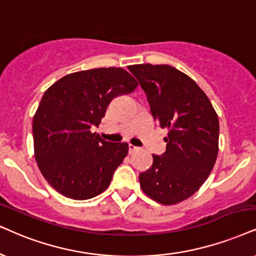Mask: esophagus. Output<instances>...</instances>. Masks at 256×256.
I'll list each match as a JSON object with an SVG mask.
<instances>
[{
  "instance_id": "obj_1",
  "label": "esophagus",
  "mask_w": 256,
  "mask_h": 256,
  "mask_svg": "<svg viewBox=\"0 0 256 256\" xmlns=\"http://www.w3.org/2000/svg\"><path fill=\"white\" fill-rule=\"evenodd\" d=\"M138 150H139V148L134 146V145H132V144H128V154H134V152L138 151Z\"/></svg>"
}]
</instances>
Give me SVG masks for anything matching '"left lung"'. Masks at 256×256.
<instances>
[{"label": "left lung", "instance_id": "obj_1", "mask_svg": "<svg viewBox=\"0 0 256 256\" xmlns=\"http://www.w3.org/2000/svg\"><path fill=\"white\" fill-rule=\"evenodd\" d=\"M150 104L152 117L168 128L166 150L139 174L145 195L164 206L192 196L206 182L218 154V113L190 76L169 64L128 66Z\"/></svg>", "mask_w": 256, "mask_h": 256}]
</instances>
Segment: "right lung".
Listing matches in <instances>:
<instances>
[{
	"instance_id": "1",
	"label": "right lung",
	"mask_w": 256,
	"mask_h": 256,
	"mask_svg": "<svg viewBox=\"0 0 256 256\" xmlns=\"http://www.w3.org/2000/svg\"><path fill=\"white\" fill-rule=\"evenodd\" d=\"M137 86L128 70L108 67L67 74L44 92L33 118L34 156L58 192L88 200L108 189L128 145L106 142L90 128L113 99Z\"/></svg>"
}]
</instances>
